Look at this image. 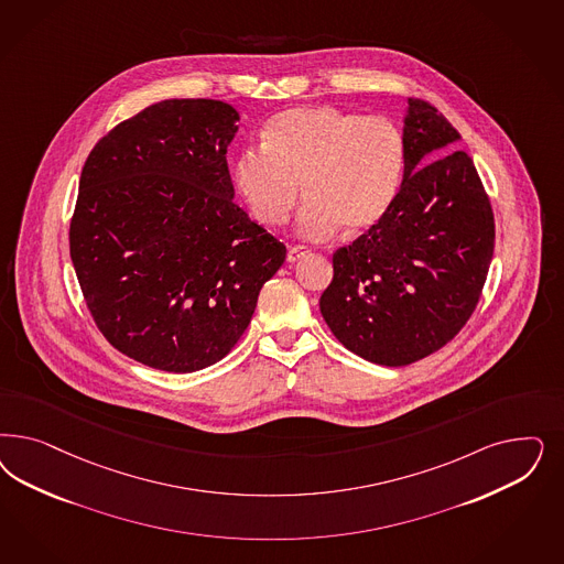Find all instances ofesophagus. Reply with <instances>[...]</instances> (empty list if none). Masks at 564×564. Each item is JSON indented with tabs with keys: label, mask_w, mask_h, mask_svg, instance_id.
<instances>
[{
	"label": "esophagus",
	"mask_w": 564,
	"mask_h": 564,
	"mask_svg": "<svg viewBox=\"0 0 564 564\" xmlns=\"http://www.w3.org/2000/svg\"><path fill=\"white\" fill-rule=\"evenodd\" d=\"M310 253V247H305V245H294V247H291V249H289V254H286V259H289L291 263H294V261H299V259H303L305 254Z\"/></svg>",
	"instance_id": "1"
}]
</instances>
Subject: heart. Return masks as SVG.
Masks as SVG:
<instances>
[{
    "mask_svg": "<svg viewBox=\"0 0 564 564\" xmlns=\"http://www.w3.org/2000/svg\"><path fill=\"white\" fill-rule=\"evenodd\" d=\"M404 162V139L390 118L332 106L292 108L268 122L263 147L238 155L235 182L265 228L284 226L305 193L303 237L319 240L338 228L359 237L394 205Z\"/></svg>",
    "mask_w": 564,
    "mask_h": 564,
    "instance_id": "heart-1",
    "label": "heart"
}]
</instances>
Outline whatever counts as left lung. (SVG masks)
I'll list each match as a JSON object with an SVG mask.
<instances>
[{
    "label": "left lung",
    "instance_id": "left-lung-1",
    "mask_svg": "<svg viewBox=\"0 0 564 564\" xmlns=\"http://www.w3.org/2000/svg\"><path fill=\"white\" fill-rule=\"evenodd\" d=\"M402 139L399 197L378 226L334 253L319 299L338 343L386 367L436 352L469 322L496 238L490 197L471 158L455 149L460 134L446 116L411 97Z\"/></svg>",
    "mask_w": 564,
    "mask_h": 564
}]
</instances>
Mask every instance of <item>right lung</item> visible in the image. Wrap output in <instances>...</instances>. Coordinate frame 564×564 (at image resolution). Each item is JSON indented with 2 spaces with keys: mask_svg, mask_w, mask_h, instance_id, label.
Listing matches in <instances>:
<instances>
[{
  "mask_svg": "<svg viewBox=\"0 0 564 564\" xmlns=\"http://www.w3.org/2000/svg\"><path fill=\"white\" fill-rule=\"evenodd\" d=\"M237 122L224 101L165 99L111 128L83 165L74 272L109 345L147 367L218 364L286 259L232 200Z\"/></svg>",
  "mask_w": 564,
  "mask_h": 564,
  "instance_id": "obj_1",
  "label": "right lung"
}]
</instances>
